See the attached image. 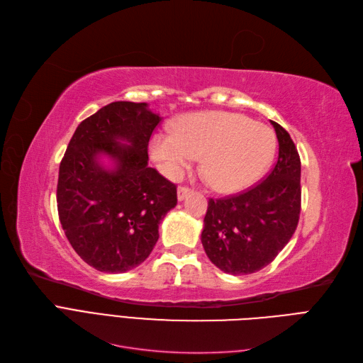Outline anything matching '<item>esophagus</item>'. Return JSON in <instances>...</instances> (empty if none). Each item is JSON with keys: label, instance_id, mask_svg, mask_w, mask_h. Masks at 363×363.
Wrapping results in <instances>:
<instances>
[{"label": "esophagus", "instance_id": "1", "mask_svg": "<svg viewBox=\"0 0 363 363\" xmlns=\"http://www.w3.org/2000/svg\"><path fill=\"white\" fill-rule=\"evenodd\" d=\"M191 193V189H189V186H179L178 189V199L179 201H184V199L189 196Z\"/></svg>", "mask_w": 363, "mask_h": 363}]
</instances>
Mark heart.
<instances>
[{
	"label": "heart",
	"instance_id": "b5f03b06",
	"mask_svg": "<svg viewBox=\"0 0 363 363\" xmlns=\"http://www.w3.org/2000/svg\"><path fill=\"white\" fill-rule=\"evenodd\" d=\"M150 152L172 179H179L202 157L209 184L229 193L250 185L265 170L274 154V137L265 125L241 114L193 113L179 119L174 133L152 137Z\"/></svg>",
	"mask_w": 363,
	"mask_h": 363
}]
</instances>
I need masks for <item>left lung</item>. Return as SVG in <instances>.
Returning a JSON list of instances; mask_svg holds the SVG:
<instances>
[{"label": "left lung", "mask_w": 363, "mask_h": 363, "mask_svg": "<svg viewBox=\"0 0 363 363\" xmlns=\"http://www.w3.org/2000/svg\"><path fill=\"white\" fill-rule=\"evenodd\" d=\"M279 157L268 177L247 191L209 199L202 244L221 272L241 276L262 270L296 232L301 208L297 147L289 134L272 121Z\"/></svg>", "instance_id": "obj_1"}]
</instances>
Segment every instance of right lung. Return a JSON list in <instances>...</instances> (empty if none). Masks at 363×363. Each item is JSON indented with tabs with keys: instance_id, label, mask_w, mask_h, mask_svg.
<instances>
[{
	"instance_id": "right-lung-1",
	"label": "right lung",
	"mask_w": 363,
	"mask_h": 363,
	"mask_svg": "<svg viewBox=\"0 0 363 363\" xmlns=\"http://www.w3.org/2000/svg\"><path fill=\"white\" fill-rule=\"evenodd\" d=\"M160 122L146 102H111L78 125L60 162L58 218L79 258L102 273L142 264L161 220L178 203L177 185L147 166Z\"/></svg>"
}]
</instances>
